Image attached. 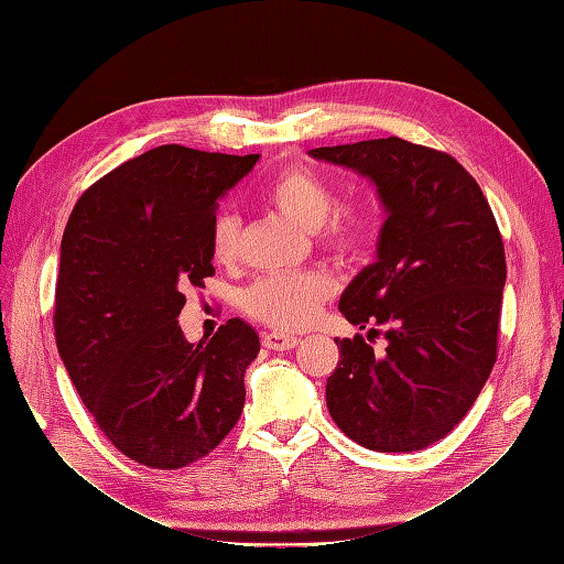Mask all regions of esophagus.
Masks as SVG:
<instances>
[{
  "instance_id": "obj_1",
  "label": "esophagus",
  "mask_w": 564,
  "mask_h": 564,
  "mask_svg": "<svg viewBox=\"0 0 564 564\" xmlns=\"http://www.w3.org/2000/svg\"><path fill=\"white\" fill-rule=\"evenodd\" d=\"M263 346L270 350H292L299 346V338L280 334V332H270V334H263Z\"/></svg>"
}]
</instances>
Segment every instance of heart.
<instances>
[{
    "mask_svg": "<svg viewBox=\"0 0 564 564\" xmlns=\"http://www.w3.org/2000/svg\"><path fill=\"white\" fill-rule=\"evenodd\" d=\"M265 199L305 230H322V242L340 251L362 247L373 228V214L365 204L334 207V191L311 166L292 164L265 185ZM240 216L220 212L212 224V253L218 263H232L240 251ZM334 294V280L322 270L272 275L256 280L242 294V308L251 317L278 329L308 324L319 305Z\"/></svg>",
    "mask_w": 564,
    "mask_h": 564,
    "instance_id": "obj_1",
    "label": "heart"
}]
</instances>
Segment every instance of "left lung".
<instances>
[{
	"label": "left lung",
	"mask_w": 564,
	"mask_h": 564,
	"mask_svg": "<svg viewBox=\"0 0 564 564\" xmlns=\"http://www.w3.org/2000/svg\"><path fill=\"white\" fill-rule=\"evenodd\" d=\"M311 155L367 176L386 209L377 261L357 272L338 311L360 329L383 324L388 346L373 355L360 334L334 338L329 414L367 449H423L468 414L497 362L499 226L480 185L447 152L390 135Z\"/></svg>",
	"instance_id": "left-lung-1"
}]
</instances>
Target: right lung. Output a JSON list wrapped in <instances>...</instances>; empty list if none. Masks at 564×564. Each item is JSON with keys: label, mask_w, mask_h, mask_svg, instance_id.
<instances>
[{"label": "right lung", "mask_w": 564, "mask_h": 564, "mask_svg": "<svg viewBox=\"0 0 564 564\" xmlns=\"http://www.w3.org/2000/svg\"><path fill=\"white\" fill-rule=\"evenodd\" d=\"M259 155L160 145L84 193L61 242L54 329L84 406L135 464L176 470L207 456L245 406L261 344L232 317L187 344V286L214 275L218 199Z\"/></svg>", "instance_id": "1"}]
</instances>
